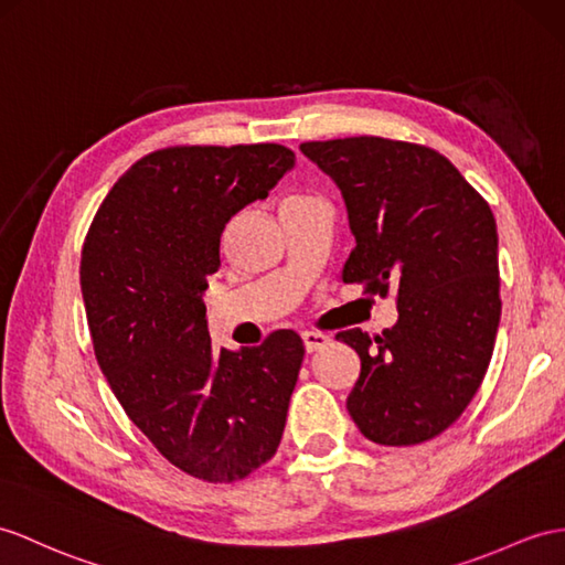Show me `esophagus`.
<instances>
[{
  "instance_id": "1",
  "label": "esophagus",
  "mask_w": 565,
  "mask_h": 565,
  "mask_svg": "<svg viewBox=\"0 0 565 565\" xmlns=\"http://www.w3.org/2000/svg\"><path fill=\"white\" fill-rule=\"evenodd\" d=\"M301 340H305V350L307 352L323 350L328 342H330V338L326 333H319V330H305V333H301Z\"/></svg>"
}]
</instances>
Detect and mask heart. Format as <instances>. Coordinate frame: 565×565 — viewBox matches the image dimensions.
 I'll use <instances>...</instances> for the list:
<instances>
[{
    "instance_id": "b5f03b06",
    "label": "heart",
    "mask_w": 565,
    "mask_h": 565,
    "mask_svg": "<svg viewBox=\"0 0 565 565\" xmlns=\"http://www.w3.org/2000/svg\"><path fill=\"white\" fill-rule=\"evenodd\" d=\"M305 201H309V199L307 196H292V199H287L285 205H295V203H305Z\"/></svg>"
}]
</instances>
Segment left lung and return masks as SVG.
<instances>
[{"mask_svg":"<svg viewBox=\"0 0 565 565\" xmlns=\"http://www.w3.org/2000/svg\"><path fill=\"white\" fill-rule=\"evenodd\" d=\"M348 205L342 280L397 292V321L374 340L335 338L360 354L348 412L369 441L415 446L470 405L501 319L499 235L489 203L436 150L354 136L299 146Z\"/></svg>","mask_w":565,"mask_h":565,"instance_id":"8db88e82","label":"left lung"}]
</instances>
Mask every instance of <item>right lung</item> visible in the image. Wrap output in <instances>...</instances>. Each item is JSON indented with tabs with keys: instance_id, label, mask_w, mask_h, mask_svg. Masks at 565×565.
Instances as JSON below:
<instances>
[{
	"instance_id": "obj_1",
	"label": "right lung",
	"mask_w": 565,
	"mask_h": 565,
	"mask_svg": "<svg viewBox=\"0 0 565 565\" xmlns=\"http://www.w3.org/2000/svg\"><path fill=\"white\" fill-rule=\"evenodd\" d=\"M295 168L278 143L174 146L119 177L88 230L81 292L95 356L119 405L164 458L203 481H235L280 446L305 345L215 350L203 295L220 237Z\"/></svg>"
}]
</instances>
